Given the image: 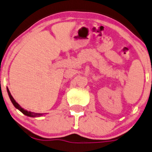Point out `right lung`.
<instances>
[{
  "label": "right lung",
  "mask_w": 152,
  "mask_h": 152,
  "mask_svg": "<svg viewBox=\"0 0 152 152\" xmlns=\"http://www.w3.org/2000/svg\"><path fill=\"white\" fill-rule=\"evenodd\" d=\"M7 92H8V94H9V96H10V100L12 101V104H14L15 107H16L17 109H18L20 111H21L22 113H23V114H25V115L26 116H29V117H40V116H42V113H34V112H29V111H27V110H24L23 108H22L21 107H20V105H19L18 104L17 102H15V100L13 99V97L12 96L11 94H10V91H9V89L7 88Z\"/></svg>",
  "instance_id": "obj_1"
}]
</instances>
